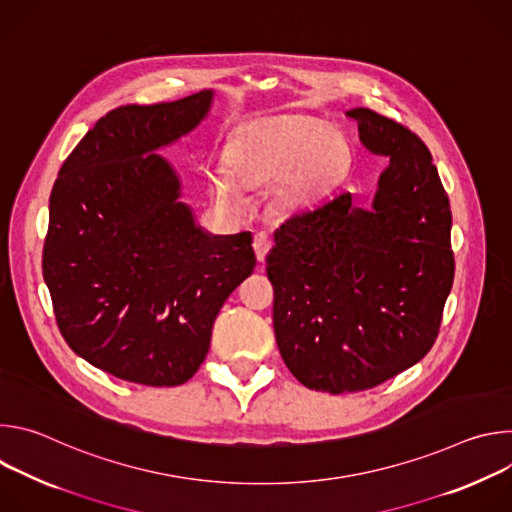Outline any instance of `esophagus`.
Masks as SVG:
<instances>
[{
  "label": "esophagus",
  "mask_w": 512,
  "mask_h": 512,
  "mask_svg": "<svg viewBox=\"0 0 512 512\" xmlns=\"http://www.w3.org/2000/svg\"><path fill=\"white\" fill-rule=\"evenodd\" d=\"M269 247H271V241H269V237L265 233H257L253 237V249H255V255H257L259 263L265 261V255H267Z\"/></svg>",
  "instance_id": "esophagus-1"
}]
</instances>
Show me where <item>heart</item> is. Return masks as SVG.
Segmentation results:
<instances>
[{
    "mask_svg": "<svg viewBox=\"0 0 512 512\" xmlns=\"http://www.w3.org/2000/svg\"><path fill=\"white\" fill-rule=\"evenodd\" d=\"M338 156V139L312 119L273 121L253 131L229 160V170L212 178L214 192L227 202H239L237 182L255 186L286 172L279 194L289 204L308 200Z\"/></svg>",
    "mask_w": 512,
    "mask_h": 512,
    "instance_id": "heart-1",
    "label": "heart"
}]
</instances>
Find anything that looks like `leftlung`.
<instances>
[{
    "instance_id": "left-lung-1",
    "label": "left lung",
    "mask_w": 512,
    "mask_h": 512,
    "mask_svg": "<svg viewBox=\"0 0 512 512\" xmlns=\"http://www.w3.org/2000/svg\"><path fill=\"white\" fill-rule=\"evenodd\" d=\"M389 158L373 208L338 192L273 233L267 277L283 362L332 395L373 389L419 362L454 281L452 210L427 145L371 109L346 113Z\"/></svg>"
}]
</instances>
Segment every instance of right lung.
Returning <instances> with one entry per match:
<instances>
[{
    "mask_svg": "<svg viewBox=\"0 0 512 512\" xmlns=\"http://www.w3.org/2000/svg\"><path fill=\"white\" fill-rule=\"evenodd\" d=\"M212 91L101 117L50 194L42 273L58 330L93 367L148 387L194 377L212 324L257 263L251 233L212 237L154 150L194 129Z\"/></svg>",
    "mask_w": 512,
    "mask_h": 512,
    "instance_id": "1",
    "label": "right lung"
}]
</instances>
